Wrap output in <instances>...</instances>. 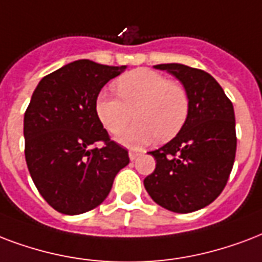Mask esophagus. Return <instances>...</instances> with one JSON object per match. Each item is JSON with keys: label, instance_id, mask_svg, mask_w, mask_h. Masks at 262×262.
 <instances>
[{"label": "esophagus", "instance_id": "34e87169", "mask_svg": "<svg viewBox=\"0 0 262 262\" xmlns=\"http://www.w3.org/2000/svg\"><path fill=\"white\" fill-rule=\"evenodd\" d=\"M140 154L136 152V151H129V158H130V161H135V159H137L139 158Z\"/></svg>", "mask_w": 262, "mask_h": 262}]
</instances>
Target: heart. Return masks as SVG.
I'll list each match as a JSON object with an SVG mask.
<instances>
[{
	"label": "heart",
	"mask_w": 262,
	"mask_h": 262,
	"mask_svg": "<svg viewBox=\"0 0 262 262\" xmlns=\"http://www.w3.org/2000/svg\"><path fill=\"white\" fill-rule=\"evenodd\" d=\"M115 89L121 99L107 91L100 92L95 111L101 125L113 135L130 122L135 111L137 122L117 137L125 147L139 149L158 137L171 139L188 118L187 91L154 70L139 69L125 74L115 82Z\"/></svg>",
	"instance_id": "heart-1"
}]
</instances>
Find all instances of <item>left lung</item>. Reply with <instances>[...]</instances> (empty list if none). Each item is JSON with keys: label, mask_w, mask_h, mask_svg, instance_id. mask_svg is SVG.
I'll return each instance as SVG.
<instances>
[{"label": "left lung", "mask_w": 262, "mask_h": 262, "mask_svg": "<svg viewBox=\"0 0 262 262\" xmlns=\"http://www.w3.org/2000/svg\"><path fill=\"white\" fill-rule=\"evenodd\" d=\"M174 75L188 93L189 113L169 143L148 152L157 161L144 187L155 203L174 213L210 205L227 185L236 154L235 113L220 83L203 70L179 63L154 66Z\"/></svg>", "instance_id": "1"}]
</instances>
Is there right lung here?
<instances>
[{"label":"right lung","mask_w":262,"mask_h":262,"mask_svg":"<svg viewBox=\"0 0 262 262\" xmlns=\"http://www.w3.org/2000/svg\"><path fill=\"white\" fill-rule=\"evenodd\" d=\"M82 59L63 66L35 88L25 113V155L42 198L63 214H81L108 196L129 163L127 151L110 140L95 101L110 79L125 71ZM97 141L101 149L93 147Z\"/></svg>","instance_id":"right-lung-1"}]
</instances>
